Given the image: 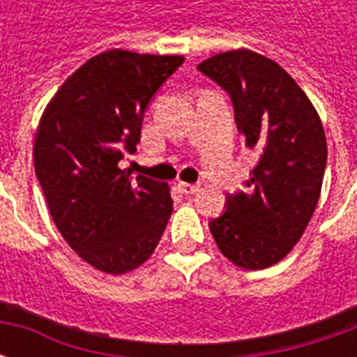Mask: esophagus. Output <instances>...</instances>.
Masks as SVG:
<instances>
[{
	"label": "esophagus",
	"mask_w": 357,
	"mask_h": 357,
	"mask_svg": "<svg viewBox=\"0 0 357 357\" xmlns=\"http://www.w3.org/2000/svg\"><path fill=\"white\" fill-rule=\"evenodd\" d=\"M199 189H201V187L195 185V183H179V191L183 195H195Z\"/></svg>",
	"instance_id": "obj_1"
}]
</instances>
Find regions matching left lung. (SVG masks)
<instances>
[{"label": "left lung", "mask_w": 357, "mask_h": 357, "mask_svg": "<svg viewBox=\"0 0 357 357\" xmlns=\"http://www.w3.org/2000/svg\"><path fill=\"white\" fill-rule=\"evenodd\" d=\"M199 70L229 95L245 145L258 151L245 191L225 197L210 233L233 264L269 268L298 243L319 201L327 164L321 120L284 68L255 51L220 53Z\"/></svg>", "instance_id": "8db88e82"}]
</instances>
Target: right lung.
<instances>
[{
	"label": "right lung",
	"mask_w": 357,
	"mask_h": 357,
	"mask_svg": "<svg viewBox=\"0 0 357 357\" xmlns=\"http://www.w3.org/2000/svg\"><path fill=\"white\" fill-rule=\"evenodd\" d=\"M183 61L105 51L68 76L43 110L36 178L61 235L105 273L141 266L168 224L174 206L168 185L133 178L118 162L137 151L149 102Z\"/></svg>",
	"instance_id": "obj_1"
}]
</instances>
